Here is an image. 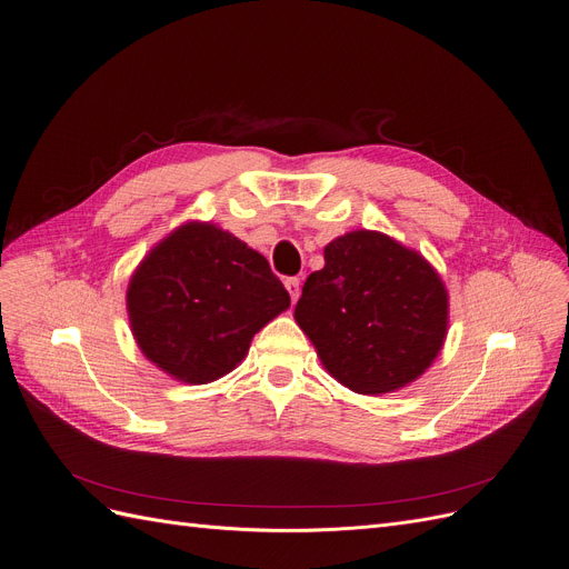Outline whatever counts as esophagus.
Here are the masks:
<instances>
[{
	"mask_svg": "<svg viewBox=\"0 0 569 569\" xmlns=\"http://www.w3.org/2000/svg\"><path fill=\"white\" fill-rule=\"evenodd\" d=\"M286 290L290 292V300L297 302V300H300V295H302V281L297 279V277L286 279Z\"/></svg>",
	"mask_w": 569,
	"mask_h": 569,
	"instance_id": "1",
	"label": "esophagus"
}]
</instances>
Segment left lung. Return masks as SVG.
<instances>
[{"instance_id":"left-lung-1","label":"left lung","mask_w":569,"mask_h":569,"mask_svg":"<svg viewBox=\"0 0 569 569\" xmlns=\"http://www.w3.org/2000/svg\"><path fill=\"white\" fill-rule=\"evenodd\" d=\"M295 320L325 371L367 397L397 392L442 350L450 295L436 267L378 230H352L325 247Z\"/></svg>"}]
</instances>
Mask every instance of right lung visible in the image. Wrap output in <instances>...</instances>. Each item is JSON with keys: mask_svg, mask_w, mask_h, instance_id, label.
Wrapping results in <instances>:
<instances>
[{"mask_svg": "<svg viewBox=\"0 0 569 569\" xmlns=\"http://www.w3.org/2000/svg\"><path fill=\"white\" fill-rule=\"evenodd\" d=\"M288 307L290 295L264 256L209 221H187L163 237L127 288L138 348L187 385L230 373Z\"/></svg>", "mask_w": 569, "mask_h": 569, "instance_id": "1", "label": "right lung"}]
</instances>
